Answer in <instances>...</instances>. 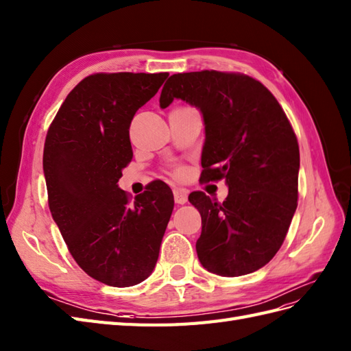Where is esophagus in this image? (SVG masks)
Returning a JSON list of instances; mask_svg holds the SVG:
<instances>
[{"instance_id": "34e87169", "label": "esophagus", "mask_w": 351, "mask_h": 351, "mask_svg": "<svg viewBox=\"0 0 351 351\" xmlns=\"http://www.w3.org/2000/svg\"><path fill=\"white\" fill-rule=\"evenodd\" d=\"M174 201L176 204H186L187 202V191L186 189H174Z\"/></svg>"}]
</instances>
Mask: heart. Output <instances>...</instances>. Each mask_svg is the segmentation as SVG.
Wrapping results in <instances>:
<instances>
[{"mask_svg": "<svg viewBox=\"0 0 351 351\" xmlns=\"http://www.w3.org/2000/svg\"><path fill=\"white\" fill-rule=\"evenodd\" d=\"M183 173V169H177V174H182Z\"/></svg>", "mask_w": 351, "mask_h": 351, "instance_id": "1", "label": "heart"}]
</instances>
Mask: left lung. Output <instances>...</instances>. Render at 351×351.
Here are the masks:
<instances>
[{"label":"left lung","mask_w":351,"mask_h":351,"mask_svg":"<svg viewBox=\"0 0 351 351\" xmlns=\"http://www.w3.org/2000/svg\"><path fill=\"white\" fill-rule=\"evenodd\" d=\"M174 99L202 114L201 177L225 178L229 189L221 204L204 192L189 195L202 219L198 259L221 277L258 271L280 250L298 207L299 146L292 126L274 95L244 74H174L162 88L160 108Z\"/></svg>","instance_id":"1"}]
</instances>
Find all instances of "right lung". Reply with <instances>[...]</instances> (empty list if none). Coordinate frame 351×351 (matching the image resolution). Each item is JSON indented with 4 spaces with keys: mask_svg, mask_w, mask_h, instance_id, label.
Instances as JSON below:
<instances>
[{
    "mask_svg": "<svg viewBox=\"0 0 351 351\" xmlns=\"http://www.w3.org/2000/svg\"><path fill=\"white\" fill-rule=\"evenodd\" d=\"M168 73L92 74L68 93L45 153L49 208L77 265L113 287L146 280L174 208L164 182L134 202L117 182L132 159L130 125Z\"/></svg>",
    "mask_w": 351,
    "mask_h": 351,
    "instance_id": "right-lung-1",
    "label": "right lung"
}]
</instances>
